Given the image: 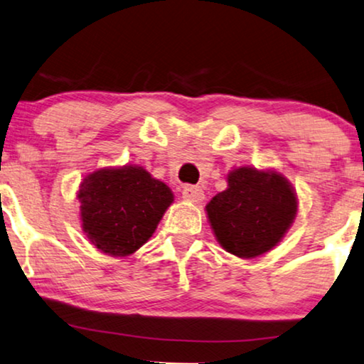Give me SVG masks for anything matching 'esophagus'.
I'll list each match as a JSON object with an SVG mask.
<instances>
[{"label":"esophagus","mask_w":364,"mask_h":364,"mask_svg":"<svg viewBox=\"0 0 364 364\" xmlns=\"http://www.w3.org/2000/svg\"><path fill=\"white\" fill-rule=\"evenodd\" d=\"M182 198L187 202L198 203L203 200V191L200 187H196V186H186L182 191Z\"/></svg>","instance_id":"1"}]
</instances>
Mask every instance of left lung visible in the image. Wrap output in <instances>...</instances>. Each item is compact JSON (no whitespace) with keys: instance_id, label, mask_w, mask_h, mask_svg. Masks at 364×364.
Returning a JSON list of instances; mask_svg holds the SVG:
<instances>
[{"instance_id":"1","label":"left lung","mask_w":364,"mask_h":364,"mask_svg":"<svg viewBox=\"0 0 364 364\" xmlns=\"http://www.w3.org/2000/svg\"><path fill=\"white\" fill-rule=\"evenodd\" d=\"M227 182L225 191L205 205L217 242L238 258H255L270 252L296 217L295 188L285 176L272 168H233Z\"/></svg>"}]
</instances>
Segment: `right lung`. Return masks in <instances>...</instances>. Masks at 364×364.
Wrapping results in <instances>:
<instances>
[{
    "label": "right lung",
    "mask_w": 364,
    "mask_h": 364,
    "mask_svg": "<svg viewBox=\"0 0 364 364\" xmlns=\"http://www.w3.org/2000/svg\"><path fill=\"white\" fill-rule=\"evenodd\" d=\"M77 200L89 242L106 255L129 257L156 232L173 193L144 167L122 166L87 173Z\"/></svg>",
    "instance_id": "obj_1"
}]
</instances>
